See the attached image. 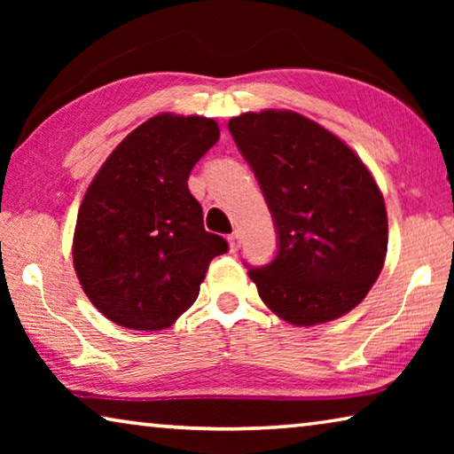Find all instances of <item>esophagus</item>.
Wrapping results in <instances>:
<instances>
[{
	"label": "esophagus",
	"mask_w": 454,
	"mask_h": 454,
	"mask_svg": "<svg viewBox=\"0 0 454 454\" xmlns=\"http://www.w3.org/2000/svg\"><path fill=\"white\" fill-rule=\"evenodd\" d=\"M228 244H230V252H238V250H240L242 236H240V232H238V230H234V232L228 236Z\"/></svg>",
	"instance_id": "34e87169"
}]
</instances>
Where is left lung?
Wrapping results in <instances>:
<instances>
[{"mask_svg": "<svg viewBox=\"0 0 454 454\" xmlns=\"http://www.w3.org/2000/svg\"><path fill=\"white\" fill-rule=\"evenodd\" d=\"M272 214L278 252L248 266L262 302L282 320L312 326L363 302L388 244L384 198L340 137L288 110L228 121Z\"/></svg>", "mask_w": 454, "mask_h": 454, "instance_id": "obj_1", "label": "left lung"}]
</instances>
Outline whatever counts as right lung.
<instances>
[{
    "mask_svg": "<svg viewBox=\"0 0 454 454\" xmlns=\"http://www.w3.org/2000/svg\"><path fill=\"white\" fill-rule=\"evenodd\" d=\"M202 116L160 114L110 153L91 180L74 232V268L90 302L132 330L174 325L198 298L224 238L204 230L188 176L218 142Z\"/></svg>",
    "mask_w": 454,
    "mask_h": 454,
    "instance_id": "right-lung-1",
    "label": "right lung"
}]
</instances>
